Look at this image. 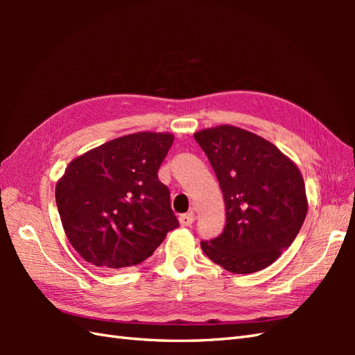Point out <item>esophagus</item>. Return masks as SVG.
I'll list each match as a JSON object with an SVG mask.
<instances>
[{
	"mask_svg": "<svg viewBox=\"0 0 355 355\" xmlns=\"http://www.w3.org/2000/svg\"><path fill=\"white\" fill-rule=\"evenodd\" d=\"M178 221H180V224L183 225V227H187V225H192V224H193V221H195V216H193V214H184V215H180Z\"/></svg>",
	"mask_w": 355,
	"mask_h": 355,
	"instance_id": "esophagus-1",
	"label": "esophagus"
}]
</instances>
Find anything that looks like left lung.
I'll list each match as a JSON object with an SVG mask.
<instances>
[{
  "label": "left lung",
  "mask_w": 355,
  "mask_h": 355,
  "mask_svg": "<svg viewBox=\"0 0 355 355\" xmlns=\"http://www.w3.org/2000/svg\"><path fill=\"white\" fill-rule=\"evenodd\" d=\"M215 171L225 205L220 236L201 241L218 266L238 275L273 263L291 245L306 216L304 178L275 145L223 125L193 135Z\"/></svg>",
  "instance_id": "1"
}]
</instances>
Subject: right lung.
I'll return each instance as SVG.
<instances>
[{"instance_id": "right-lung-1", "label": "right lung", "mask_w": 355, "mask_h": 355, "mask_svg": "<svg viewBox=\"0 0 355 355\" xmlns=\"http://www.w3.org/2000/svg\"><path fill=\"white\" fill-rule=\"evenodd\" d=\"M173 135L137 132L88 150L56 184V206L70 244L96 267L148 259L178 227L168 186L157 172Z\"/></svg>"}]
</instances>
